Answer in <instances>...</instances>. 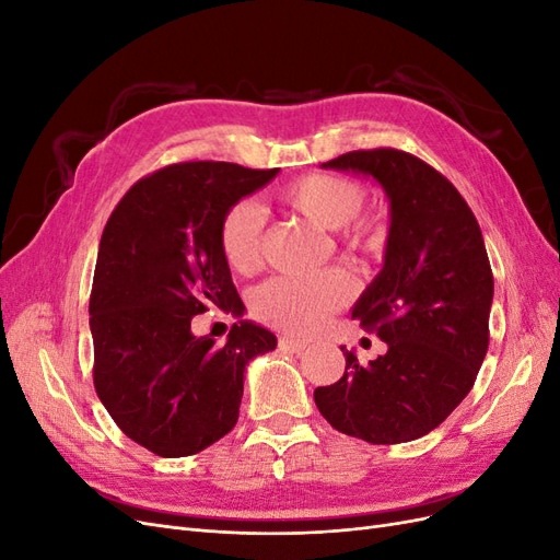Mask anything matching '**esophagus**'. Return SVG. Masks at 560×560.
I'll return each instance as SVG.
<instances>
[{
	"instance_id": "obj_1",
	"label": "esophagus",
	"mask_w": 560,
	"mask_h": 560,
	"mask_svg": "<svg viewBox=\"0 0 560 560\" xmlns=\"http://www.w3.org/2000/svg\"><path fill=\"white\" fill-rule=\"evenodd\" d=\"M278 343H280L282 350H290V352H301V350L308 348L306 341H299V338H294V336H280Z\"/></svg>"
}]
</instances>
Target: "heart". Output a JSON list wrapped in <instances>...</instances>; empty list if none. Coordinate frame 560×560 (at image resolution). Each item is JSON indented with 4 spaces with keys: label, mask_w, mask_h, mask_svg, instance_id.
<instances>
[{
    "label": "heart",
    "mask_w": 560,
    "mask_h": 560,
    "mask_svg": "<svg viewBox=\"0 0 560 560\" xmlns=\"http://www.w3.org/2000/svg\"><path fill=\"white\" fill-rule=\"evenodd\" d=\"M282 202L319 229H338V243L354 254H378L387 229L378 214L360 212L364 189L350 177L313 173L287 184ZM217 243L235 273H252L264 261V212L252 200H235L222 214ZM350 296V282L338 270L311 278H276L252 299L254 315L266 325L296 336L313 334Z\"/></svg>",
    "instance_id": "heart-1"
}]
</instances>
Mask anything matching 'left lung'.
Segmentation results:
<instances>
[{"mask_svg": "<svg viewBox=\"0 0 560 560\" xmlns=\"http://www.w3.org/2000/svg\"><path fill=\"white\" fill-rule=\"evenodd\" d=\"M322 167L374 177L389 200L383 270L352 308L387 350L362 366L341 346L346 374L317 387L315 404L348 436L413 442L467 397L486 358L493 270L479 222L442 173L406 151H348Z\"/></svg>", "mask_w": 560, "mask_h": 560, "instance_id": "left-lung-1", "label": "left lung"}]
</instances>
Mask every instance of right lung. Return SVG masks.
<instances>
[{
	"instance_id": "right-lung-1",
	"label": "right lung",
	"mask_w": 560,
	"mask_h": 560,
	"mask_svg": "<svg viewBox=\"0 0 560 560\" xmlns=\"http://www.w3.org/2000/svg\"><path fill=\"white\" fill-rule=\"evenodd\" d=\"M280 173L173 163L132 184L100 238L91 292L93 383L135 444L161 457L212 446L238 422L249 360L278 338L238 319L224 346L194 336L210 308L245 313L217 243L222 214Z\"/></svg>"
}]
</instances>
